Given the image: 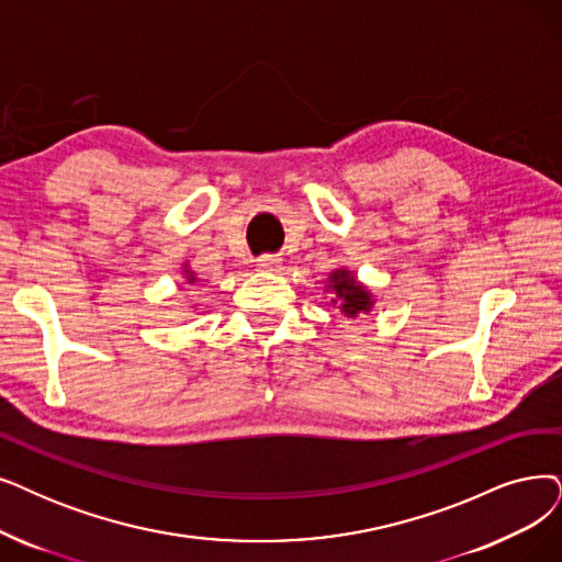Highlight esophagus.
Instances as JSON below:
<instances>
[{
  "label": "esophagus",
  "mask_w": 562,
  "mask_h": 562,
  "mask_svg": "<svg viewBox=\"0 0 562 562\" xmlns=\"http://www.w3.org/2000/svg\"><path fill=\"white\" fill-rule=\"evenodd\" d=\"M256 262H258V267L262 269V272H279L283 260L279 256H260Z\"/></svg>",
  "instance_id": "34e87169"
}]
</instances>
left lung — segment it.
I'll use <instances>...</instances> for the list:
<instances>
[{
    "mask_svg": "<svg viewBox=\"0 0 562 562\" xmlns=\"http://www.w3.org/2000/svg\"><path fill=\"white\" fill-rule=\"evenodd\" d=\"M323 290L327 295H331L329 304L334 308H339L341 316L350 318V321H355L359 316H367V313H371L375 306V297L371 293V288L359 281L357 274L350 272V269L344 265L331 269Z\"/></svg>",
    "mask_w": 562,
    "mask_h": 562,
    "instance_id": "1",
    "label": "left lung"
}]
</instances>
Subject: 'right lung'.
<instances>
[{
    "instance_id": "obj_1",
    "label": "right lung",
    "mask_w": 562,
    "mask_h": 562,
    "mask_svg": "<svg viewBox=\"0 0 562 562\" xmlns=\"http://www.w3.org/2000/svg\"><path fill=\"white\" fill-rule=\"evenodd\" d=\"M195 283H198V274L193 272L189 262H184L182 265V283L179 285H195Z\"/></svg>"
}]
</instances>
